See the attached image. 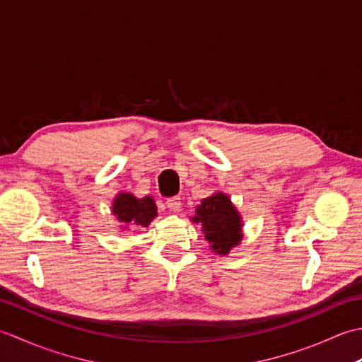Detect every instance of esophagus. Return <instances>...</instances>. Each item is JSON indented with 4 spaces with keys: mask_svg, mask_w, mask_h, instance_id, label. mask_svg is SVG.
Masks as SVG:
<instances>
[{
    "mask_svg": "<svg viewBox=\"0 0 362 362\" xmlns=\"http://www.w3.org/2000/svg\"><path fill=\"white\" fill-rule=\"evenodd\" d=\"M166 205H168V209L171 210V211H179V210H180V206H182L180 197H177V196H174V197H169L168 201H166Z\"/></svg>",
    "mask_w": 362,
    "mask_h": 362,
    "instance_id": "obj_1",
    "label": "esophagus"
}]
</instances>
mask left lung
<instances>
[{"label":"left lung","mask_w":362,"mask_h":362,"mask_svg":"<svg viewBox=\"0 0 362 362\" xmlns=\"http://www.w3.org/2000/svg\"><path fill=\"white\" fill-rule=\"evenodd\" d=\"M189 219L202 227L210 250L219 257H227L244 238L243 216L230 196L222 191L202 199L196 206V214Z\"/></svg>","instance_id":"1"}]
</instances>
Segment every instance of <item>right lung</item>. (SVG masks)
<instances>
[{"instance_id":"1","label":"right lung","mask_w":362,"mask_h":362,"mask_svg":"<svg viewBox=\"0 0 362 362\" xmlns=\"http://www.w3.org/2000/svg\"><path fill=\"white\" fill-rule=\"evenodd\" d=\"M112 214L121 230H129L130 224L148 227L157 218V205L152 196L135 197L132 193L121 191L112 201Z\"/></svg>"}]
</instances>
